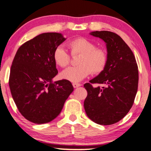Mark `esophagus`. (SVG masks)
Instances as JSON below:
<instances>
[{
  "label": "esophagus",
  "mask_w": 151,
  "mask_h": 151,
  "mask_svg": "<svg viewBox=\"0 0 151 151\" xmlns=\"http://www.w3.org/2000/svg\"><path fill=\"white\" fill-rule=\"evenodd\" d=\"M80 86H81L80 83H73V86L74 88H76Z\"/></svg>",
  "instance_id": "34e87169"
}]
</instances>
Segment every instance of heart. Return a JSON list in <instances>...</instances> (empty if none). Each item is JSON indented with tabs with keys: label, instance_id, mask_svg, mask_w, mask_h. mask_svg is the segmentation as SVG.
Wrapping results in <instances>:
<instances>
[{
	"label": "heart",
	"instance_id": "b5f03b06",
	"mask_svg": "<svg viewBox=\"0 0 151 151\" xmlns=\"http://www.w3.org/2000/svg\"><path fill=\"white\" fill-rule=\"evenodd\" d=\"M68 46L72 55H81L78 63L80 65L69 67L61 72V78L72 82H79L88 76L91 71L99 73L103 71L107 61V55L105 50L97 48L96 45L85 38H77L71 40ZM55 63L61 68L68 65L70 55L63 46H59L53 52Z\"/></svg>",
	"mask_w": 151,
	"mask_h": 151
}]
</instances>
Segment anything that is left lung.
Instances as JSON below:
<instances>
[{"label": "left lung", "instance_id": "obj_1", "mask_svg": "<svg viewBox=\"0 0 151 151\" xmlns=\"http://www.w3.org/2000/svg\"><path fill=\"white\" fill-rule=\"evenodd\" d=\"M90 34L106 43L107 61L102 72L83 85L88 92L83 106L92 121L107 126L123 119L133 105L138 90V65L131 49L117 34L96 31ZM92 83L104 86L94 88Z\"/></svg>", "mask_w": 151, "mask_h": 151}]
</instances>
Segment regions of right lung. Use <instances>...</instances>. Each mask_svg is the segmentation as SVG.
I'll return each instance as SVG.
<instances>
[{"label": "right lung", "instance_id": "add662e5", "mask_svg": "<svg viewBox=\"0 0 151 151\" xmlns=\"http://www.w3.org/2000/svg\"><path fill=\"white\" fill-rule=\"evenodd\" d=\"M65 40L56 32L41 34L23 44L14 57L9 81L11 95L21 114L34 124L55 119L73 91L68 80L52 82L58 73L53 52Z\"/></svg>", "mask_w": 151, "mask_h": 151}]
</instances>
